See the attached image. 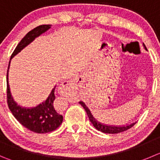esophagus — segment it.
<instances>
[{
    "instance_id": "1",
    "label": "esophagus",
    "mask_w": 160,
    "mask_h": 160,
    "mask_svg": "<svg viewBox=\"0 0 160 160\" xmlns=\"http://www.w3.org/2000/svg\"><path fill=\"white\" fill-rule=\"evenodd\" d=\"M72 84V81H65L61 84L59 88H58V91L62 95H65L67 92L71 89V86Z\"/></svg>"
}]
</instances>
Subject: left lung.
Masks as SVG:
<instances>
[{"mask_svg": "<svg viewBox=\"0 0 160 160\" xmlns=\"http://www.w3.org/2000/svg\"><path fill=\"white\" fill-rule=\"evenodd\" d=\"M144 45V47L145 50H147L146 48L145 45ZM80 104L82 106V107L84 108V110H86L87 112V114L88 116V118L90 120V122H92V125H94V127L96 129H98V131H100V132H105V133H111V134H114V133H119V132H124V131L127 130V129H130L131 127H132L134 125H135L136 122L134 123L130 124V125H120V126H118V125H105L103 123H100L99 122L95 120V118L93 117V115L91 113L90 110L86 107L84 102H80Z\"/></svg>", "mask_w": 160, "mask_h": 160, "instance_id": "left-lung-1", "label": "left lung"}]
</instances>
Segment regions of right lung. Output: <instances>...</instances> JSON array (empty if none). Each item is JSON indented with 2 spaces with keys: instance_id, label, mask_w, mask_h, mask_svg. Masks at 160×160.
<instances>
[{
  "instance_id": "add662e5",
  "label": "right lung",
  "mask_w": 160,
  "mask_h": 160,
  "mask_svg": "<svg viewBox=\"0 0 160 160\" xmlns=\"http://www.w3.org/2000/svg\"><path fill=\"white\" fill-rule=\"evenodd\" d=\"M50 28L51 25L50 24L40 25L29 31L17 45L10 60L18 54L28 45L32 42L37 37L48 31ZM9 65L10 62L7 72V102L8 108L12 113L13 116L23 126L36 133H46L58 129L62 123L63 116L58 113L53 107V102L55 100L54 91L56 86L52 89L48 98L42 103L31 108L21 107L15 102L10 92L8 80Z\"/></svg>"
}]
</instances>
